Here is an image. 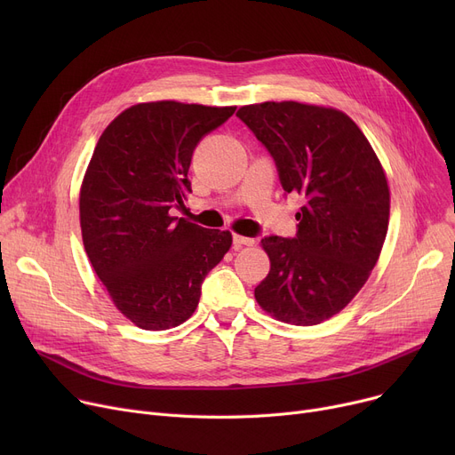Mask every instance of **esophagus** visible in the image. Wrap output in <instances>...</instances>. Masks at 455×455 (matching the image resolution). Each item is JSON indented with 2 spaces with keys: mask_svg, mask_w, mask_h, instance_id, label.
<instances>
[{
  "mask_svg": "<svg viewBox=\"0 0 455 455\" xmlns=\"http://www.w3.org/2000/svg\"><path fill=\"white\" fill-rule=\"evenodd\" d=\"M234 249L237 251V249H242L243 245H254V240L252 237H245V235H240V234H234Z\"/></svg>",
  "mask_w": 455,
  "mask_h": 455,
  "instance_id": "esophagus-1",
  "label": "esophagus"
}]
</instances>
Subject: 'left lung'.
I'll list each match as a JSON object with an SVG mask.
<instances>
[{
	"mask_svg": "<svg viewBox=\"0 0 455 455\" xmlns=\"http://www.w3.org/2000/svg\"><path fill=\"white\" fill-rule=\"evenodd\" d=\"M235 116L275 158L282 188L304 199L297 237L261 240L271 269L256 302L276 321L319 324L363 288L384 247L391 208L384 167L338 108L266 101Z\"/></svg>",
	"mask_w": 455,
	"mask_h": 455,
	"instance_id": "obj_1",
	"label": "left lung"
}]
</instances>
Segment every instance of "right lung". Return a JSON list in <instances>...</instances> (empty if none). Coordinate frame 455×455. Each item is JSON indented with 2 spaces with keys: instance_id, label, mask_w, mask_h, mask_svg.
<instances>
[{
  "instance_id": "obj_1",
  "label": "right lung",
  "mask_w": 455,
  "mask_h": 455,
  "mask_svg": "<svg viewBox=\"0 0 455 455\" xmlns=\"http://www.w3.org/2000/svg\"><path fill=\"white\" fill-rule=\"evenodd\" d=\"M235 107L138 103L98 140L81 184L79 218L90 264L114 306L141 330L175 328L194 315L204 276L232 245L170 208L191 191L197 143Z\"/></svg>"
}]
</instances>
